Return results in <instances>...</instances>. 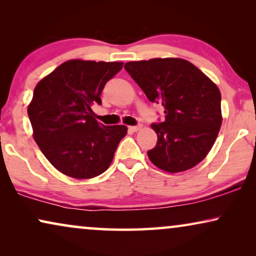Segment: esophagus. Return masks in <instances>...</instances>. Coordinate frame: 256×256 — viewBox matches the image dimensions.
<instances>
[{
	"label": "esophagus",
	"mask_w": 256,
	"mask_h": 256,
	"mask_svg": "<svg viewBox=\"0 0 256 256\" xmlns=\"http://www.w3.org/2000/svg\"><path fill=\"white\" fill-rule=\"evenodd\" d=\"M142 128V124H138V126H130V127H129L128 129L130 132H138V130H140V129Z\"/></svg>",
	"instance_id": "esophagus-1"
}]
</instances>
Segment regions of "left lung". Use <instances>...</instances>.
<instances>
[{"mask_svg":"<svg viewBox=\"0 0 256 256\" xmlns=\"http://www.w3.org/2000/svg\"><path fill=\"white\" fill-rule=\"evenodd\" d=\"M126 71L154 104L164 108L163 121L149 160L168 172H180L202 162L222 126V94L198 68L180 58L129 62Z\"/></svg>","mask_w":256,"mask_h":256,"instance_id":"1","label":"left lung"}]
</instances>
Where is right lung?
<instances>
[{"instance_id": "right-lung-1", "label": "right lung", "mask_w": 256, "mask_h": 256, "mask_svg": "<svg viewBox=\"0 0 256 256\" xmlns=\"http://www.w3.org/2000/svg\"><path fill=\"white\" fill-rule=\"evenodd\" d=\"M124 62L68 60L42 79L28 107L34 138L56 169L78 180L104 172L126 126H104L94 118L108 80Z\"/></svg>"}]
</instances>
